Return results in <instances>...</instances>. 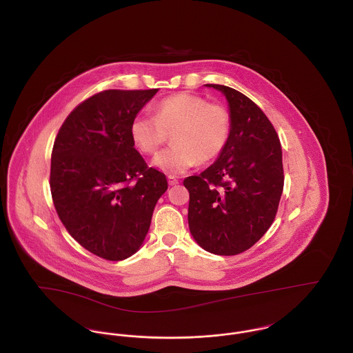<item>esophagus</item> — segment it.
Returning a JSON list of instances; mask_svg holds the SVG:
<instances>
[{
  "instance_id": "esophagus-1",
  "label": "esophagus",
  "mask_w": 353,
  "mask_h": 353,
  "mask_svg": "<svg viewBox=\"0 0 353 353\" xmlns=\"http://www.w3.org/2000/svg\"><path fill=\"white\" fill-rule=\"evenodd\" d=\"M167 181H168V185H170V186H175V185L179 183V181H178L175 176H171V175L167 178Z\"/></svg>"
}]
</instances>
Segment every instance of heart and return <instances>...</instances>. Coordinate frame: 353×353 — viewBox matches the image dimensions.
Instances as JSON below:
<instances>
[{"label": "heart", "mask_w": 353, "mask_h": 353, "mask_svg": "<svg viewBox=\"0 0 353 353\" xmlns=\"http://www.w3.org/2000/svg\"><path fill=\"white\" fill-rule=\"evenodd\" d=\"M153 112V117L140 114L132 121L130 136L139 151L154 154L172 133V145L152 160V165L164 174L181 175L197 161L216 159L230 140L228 110L199 95H171L159 101Z\"/></svg>", "instance_id": "heart-1"}]
</instances>
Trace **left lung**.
<instances>
[{
  "mask_svg": "<svg viewBox=\"0 0 353 353\" xmlns=\"http://www.w3.org/2000/svg\"><path fill=\"white\" fill-rule=\"evenodd\" d=\"M205 85L225 97L231 133L217 160L183 181L190 193L189 228L203 250L235 255L258 242L276 217L284 188L283 152L254 101L225 85Z\"/></svg>",
  "mask_w": 353,
  "mask_h": 353,
  "instance_id": "8db88e82",
  "label": "left lung"
}]
</instances>
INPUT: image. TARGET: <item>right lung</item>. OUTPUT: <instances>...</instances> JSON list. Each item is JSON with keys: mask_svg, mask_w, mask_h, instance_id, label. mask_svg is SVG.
<instances>
[{"mask_svg": "<svg viewBox=\"0 0 353 353\" xmlns=\"http://www.w3.org/2000/svg\"><path fill=\"white\" fill-rule=\"evenodd\" d=\"M157 90H107L80 103L62 123L51 153L55 210L88 252L122 261L139 252L165 175L134 148L132 121Z\"/></svg>", "mask_w": 353, "mask_h": 353, "instance_id": "add662e5", "label": "right lung"}]
</instances>
